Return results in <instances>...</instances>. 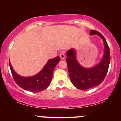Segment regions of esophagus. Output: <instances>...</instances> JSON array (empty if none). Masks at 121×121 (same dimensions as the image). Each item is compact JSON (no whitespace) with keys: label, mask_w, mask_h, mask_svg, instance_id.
I'll return each mask as SVG.
<instances>
[{"label":"esophagus","mask_w":121,"mask_h":121,"mask_svg":"<svg viewBox=\"0 0 121 121\" xmlns=\"http://www.w3.org/2000/svg\"><path fill=\"white\" fill-rule=\"evenodd\" d=\"M60 57L61 59H62V60L65 59V54H61L60 55Z\"/></svg>","instance_id":"1"}]
</instances>
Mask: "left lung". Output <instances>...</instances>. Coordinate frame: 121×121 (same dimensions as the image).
<instances>
[{
	"label": "left lung",
	"instance_id": "1",
	"mask_svg": "<svg viewBox=\"0 0 121 121\" xmlns=\"http://www.w3.org/2000/svg\"><path fill=\"white\" fill-rule=\"evenodd\" d=\"M97 35L102 39L104 45V52L102 59L97 64L91 67H85L76 59V53L74 49L67 52V62L71 81L76 88L80 90H88L100 85L107 75L110 62V52L107 41L99 32L91 30L90 36Z\"/></svg>",
	"mask_w": 121,
	"mask_h": 121
}]
</instances>
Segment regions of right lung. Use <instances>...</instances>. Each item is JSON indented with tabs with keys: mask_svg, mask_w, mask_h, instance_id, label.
<instances>
[{
	"mask_svg": "<svg viewBox=\"0 0 121 121\" xmlns=\"http://www.w3.org/2000/svg\"><path fill=\"white\" fill-rule=\"evenodd\" d=\"M60 60L59 56L49 60L39 72L29 77H24L17 74L13 68L10 60L9 62L13 77L17 84L25 90L39 92L45 90L49 86L52 78L53 71Z\"/></svg>",
	"mask_w": 121,
	"mask_h": 121,
	"instance_id": "right-lung-1",
	"label": "right lung"
}]
</instances>
